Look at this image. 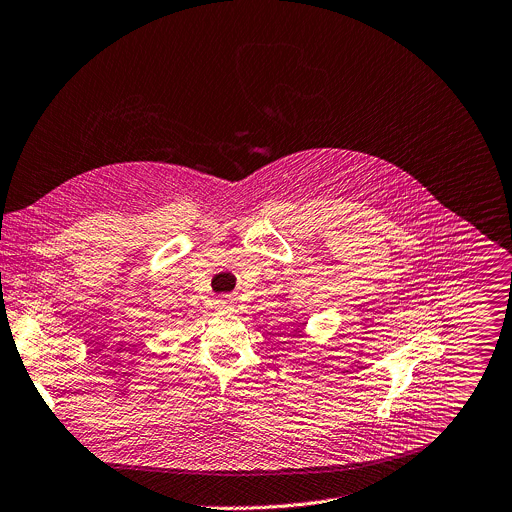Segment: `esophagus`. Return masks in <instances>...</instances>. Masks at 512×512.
I'll use <instances>...</instances> for the list:
<instances>
[{
  "mask_svg": "<svg viewBox=\"0 0 512 512\" xmlns=\"http://www.w3.org/2000/svg\"><path fill=\"white\" fill-rule=\"evenodd\" d=\"M234 310H236V306H234V302H232L230 298L218 300V312H220V314H232Z\"/></svg>",
  "mask_w": 512,
  "mask_h": 512,
  "instance_id": "obj_1",
  "label": "esophagus"
}]
</instances>
